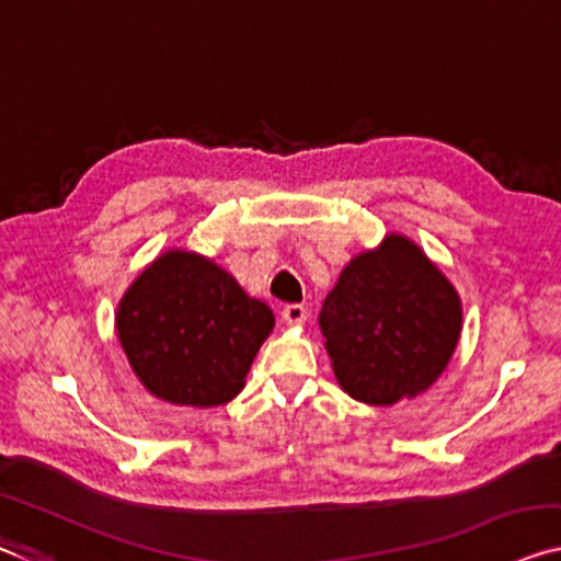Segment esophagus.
<instances>
[{
  "label": "esophagus",
  "mask_w": 561,
  "mask_h": 561,
  "mask_svg": "<svg viewBox=\"0 0 561 561\" xmlns=\"http://www.w3.org/2000/svg\"><path fill=\"white\" fill-rule=\"evenodd\" d=\"M282 320L287 324H302L307 322V307L305 305H284Z\"/></svg>",
  "instance_id": "obj_1"
}]
</instances>
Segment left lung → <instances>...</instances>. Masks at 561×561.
I'll list each match as a JSON object with an SVG mask.
<instances>
[{
  "instance_id": "obj_1",
  "label": "left lung",
  "mask_w": 561,
  "mask_h": 561,
  "mask_svg": "<svg viewBox=\"0 0 561 561\" xmlns=\"http://www.w3.org/2000/svg\"><path fill=\"white\" fill-rule=\"evenodd\" d=\"M340 388L367 405H392L436 382L461 332L454 284L405 237L355 256L320 312Z\"/></svg>"
}]
</instances>
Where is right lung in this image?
Wrapping results in <instances>:
<instances>
[{"instance_id": "1", "label": "right lung", "mask_w": 561, "mask_h": 561, "mask_svg": "<svg viewBox=\"0 0 561 561\" xmlns=\"http://www.w3.org/2000/svg\"><path fill=\"white\" fill-rule=\"evenodd\" d=\"M115 328L156 398L208 408L244 388L274 314L208 259L165 252L125 291Z\"/></svg>"}]
</instances>
